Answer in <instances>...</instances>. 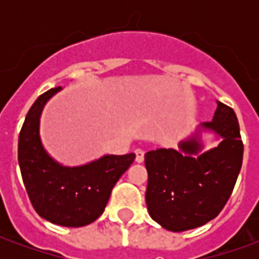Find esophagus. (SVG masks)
Segmentation results:
<instances>
[{"label":"esophagus","instance_id":"obj_1","mask_svg":"<svg viewBox=\"0 0 259 259\" xmlns=\"http://www.w3.org/2000/svg\"><path fill=\"white\" fill-rule=\"evenodd\" d=\"M135 154H136V162L140 163L144 161V151H143L141 148H136Z\"/></svg>","mask_w":259,"mask_h":259}]
</instances>
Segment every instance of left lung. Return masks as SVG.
Segmentation results:
<instances>
[{"label": "left lung", "mask_w": 259, "mask_h": 259, "mask_svg": "<svg viewBox=\"0 0 259 259\" xmlns=\"http://www.w3.org/2000/svg\"><path fill=\"white\" fill-rule=\"evenodd\" d=\"M217 104L213 119L201 126L222 137L219 146L201 154L202 144L191 137L180 143L179 151L158 148L144 155L148 213L170 232L190 230L217 218L236 185L244 151L239 120L232 108Z\"/></svg>", "instance_id": "obj_1"}]
</instances>
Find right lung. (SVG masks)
Returning <instances> with one entry per match:
<instances>
[{"instance_id": "right-lung-1", "label": "right lung", "mask_w": 259, "mask_h": 259, "mask_svg": "<svg viewBox=\"0 0 259 259\" xmlns=\"http://www.w3.org/2000/svg\"><path fill=\"white\" fill-rule=\"evenodd\" d=\"M61 87L37 98L19 133L18 161L26 191L41 218L66 228H80L101 215L113 186L136 155H105L83 166H62L50 157L40 140V116L46 102Z\"/></svg>"}]
</instances>
